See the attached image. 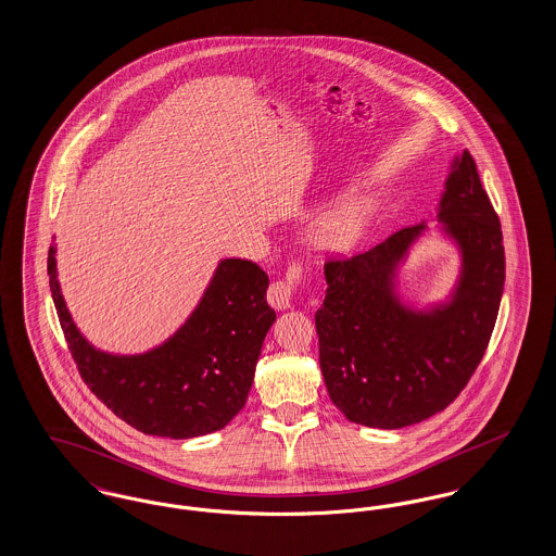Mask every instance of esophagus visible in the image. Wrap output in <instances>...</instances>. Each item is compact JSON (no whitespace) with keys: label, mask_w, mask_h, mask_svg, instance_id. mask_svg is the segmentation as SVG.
<instances>
[{"label":"esophagus","mask_w":556,"mask_h":556,"mask_svg":"<svg viewBox=\"0 0 556 556\" xmlns=\"http://www.w3.org/2000/svg\"><path fill=\"white\" fill-rule=\"evenodd\" d=\"M300 277H302V268H300V265H291L290 270L286 273V279H279V281H273V283H270L268 293H266L268 304H270L273 308H277V311L290 308L291 295H293L295 283L300 281Z\"/></svg>","instance_id":"obj_1"}]
</instances>
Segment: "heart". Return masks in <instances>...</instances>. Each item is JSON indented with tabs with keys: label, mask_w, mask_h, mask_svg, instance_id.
Segmentation results:
<instances>
[{
	"label": "heart",
	"mask_w": 556,
	"mask_h": 556,
	"mask_svg": "<svg viewBox=\"0 0 556 556\" xmlns=\"http://www.w3.org/2000/svg\"><path fill=\"white\" fill-rule=\"evenodd\" d=\"M372 218V202L356 195L329 212L315 229V243L327 252H350L365 236Z\"/></svg>",
	"instance_id": "heart-1"
}]
</instances>
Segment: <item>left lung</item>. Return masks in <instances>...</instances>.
<instances>
[{
    "mask_svg": "<svg viewBox=\"0 0 556 556\" xmlns=\"http://www.w3.org/2000/svg\"><path fill=\"white\" fill-rule=\"evenodd\" d=\"M438 223L458 248L460 270L448 300L425 311L396 291L397 266L427 231L425 220L369 252L325 263L318 363L329 397L352 424H421L460 394L483 358L503 298V231L467 150L452 160Z\"/></svg>",
    "mask_w": 556,
    "mask_h": 556,
    "instance_id": "1",
    "label": "left lung"
}]
</instances>
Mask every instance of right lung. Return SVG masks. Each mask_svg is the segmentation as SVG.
Returning a JSON list of instances; mask_svg holds the SVG:
<instances>
[{
  "mask_svg": "<svg viewBox=\"0 0 556 556\" xmlns=\"http://www.w3.org/2000/svg\"><path fill=\"white\" fill-rule=\"evenodd\" d=\"M53 304L83 381L137 431L187 440L223 429L245 404L275 311L268 277L252 261H220L200 304L164 342L143 354H108L80 336L62 298L50 245Z\"/></svg>",
  "mask_w": 556,
  "mask_h": 556,
  "instance_id": "add662e5",
  "label": "right lung"
}]
</instances>
